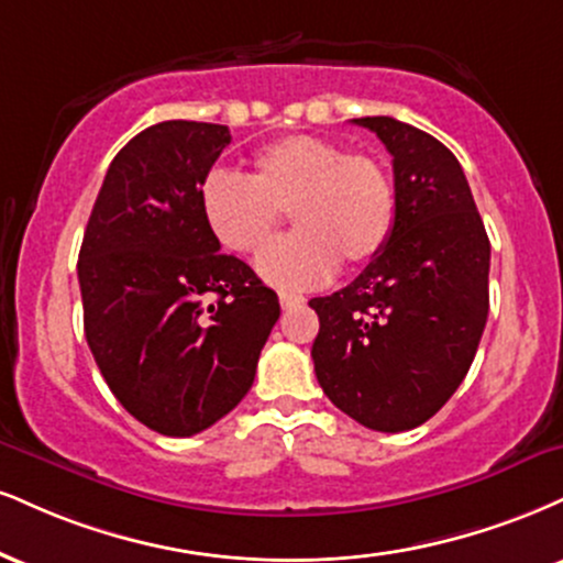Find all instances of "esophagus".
<instances>
[{
    "instance_id": "obj_1",
    "label": "esophagus",
    "mask_w": 563,
    "mask_h": 563,
    "mask_svg": "<svg viewBox=\"0 0 563 563\" xmlns=\"http://www.w3.org/2000/svg\"><path fill=\"white\" fill-rule=\"evenodd\" d=\"M301 303H303V296H296V294H280V307H283V309L301 307Z\"/></svg>"
}]
</instances>
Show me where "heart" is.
Listing matches in <instances>:
<instances>
[{
  "mask_svg": "<svg viewBox=\"0 0 563 563\" xmlns=\"http://www.w3.org/2000/svg\"><path fill=\"white\" fill-rule=\"evenodd\" d=\"M201 209L214 239L235 254L260 252L280 212H290L296 233L264 249L256 273L275 288L303 290L330 280L338 262L362 267L383 252L396 222V186L380 159L299 133L260 148L254 175L207 173Z\"/></svg>",
  "mask_w": 563,
  "mask_h": 563,
  "instance_id": "heart-1",
  "label": "heart"
}]
</instances>
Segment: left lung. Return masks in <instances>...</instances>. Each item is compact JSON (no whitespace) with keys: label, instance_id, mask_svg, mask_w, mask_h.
Returning a JSON list of instances; mask_svg holds the SVG:
<instances>
[{"label":"left lung","instance_id":"obj_1","mask_svg":"<svg viewBox=\"0 0 563 563\" xmlns=\"http://www.w3.org/2000/svg\"><path fill=\"white\" fill-rule=\"evenodd\" d=\"M393 157L396 222L369 267L311 299L317 380L369 430L404 432L440 411L472 367L487 320L490 241L453 154L393 118H356Z\"/></svg>","mask_w":563,"mask_h":563}]
</instances>
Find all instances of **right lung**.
Listing matches in <instances>:
<instances>
[{
	"label": "right lung",
	"mask_w": 563,
	"mask_h": 563,
	"mask_svg": "<svg viewBox=\"0 0 563 563\" xmlns=\"http://www.w3.org/2000/svg\"><path fill=\"white\" fill-rule=\"evenodd\" d=\"M228 144V125L194 120L141 131L112 159L78 254L97 367L128 415L170 438L239 406L280 317L275 290L220 254L205 220L201 183Z\"/></svg>",
	"instance_id": "1"
}]
</instances>
